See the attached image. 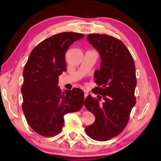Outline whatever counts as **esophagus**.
Segmentation results:
<instances>
[{
	"label": "esophagus",
	"mask_w": 161,
	"mask_h": 161,
	"mask_svg": "<svg viewBox=\"0 0 161 161\" xmlns=\"http://www.w3.org/2000/svg\"><path fill=\"white\" fill-rule=\"evenodd\" d=\"M84 93H85V99L86 98V97H87V95H88V92H87L86 91H84Z\"/></svg>",
	"instance_id": "1"
}]
</instances>
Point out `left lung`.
Returning <instances> with one entry per match:
<instances>
[{
    "mask_svg": "<svg viewBox=\"0 0 161 161\" xmlns=\"http://www.w3.org/2000/svg\"><path fill=\"white\" fill-rule=\"evenodd\" d=\"M100 53L101 69L97 70L95 94L85 100L86 109L94 114L95 122L85 131L92 139L107 141L115 137L127 125L135 105L136 86L135 64L128 48L115 37L99 33L86 37ZM102 99V102L100 101Z\"/></svg>",
    "mask_w": 161,
    "mask_h": 161,
    "instance_id": "1",
    "label": "left lung"
}]
</instances>
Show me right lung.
<instances>
[{
    "mask_svg": "<svg viewBox=\"0 0 161 161\" xmlns=\"http://www.w3.org/2000/svg\"><path fill=\"white\" fill-rule=\"evenodd\" d=\"M84 34L62 32L40 42L31 51L23 70L22 109L36 133L51 137L62 131L64 116L83 106L84 92L79 88L62 92L58 76L66 70L65 53Z\"/></svg>",
    "mask_w": 161,
    "mask_h": 161,
    "instance_id": "obj_1",
    "label": "right lung"
}]
</instances>
